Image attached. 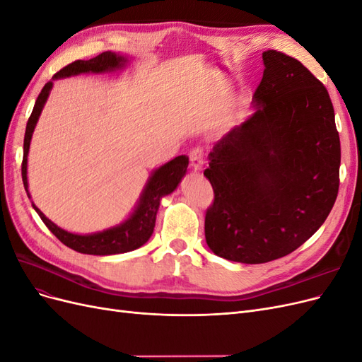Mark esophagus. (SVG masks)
I'll return each mask as SVG.
<instances>
[{"label":"esophagus","mask_w":362,"mask_h":362,"mask_svg":"<svg viewBox=\"0 0 362 362\" xmlns=\"http://www.w3.org/2000/svg\"><path fill=\"white\" fill-rule=\"evenodd\" d=\"M190 166L194 169V170H201L202 164H204V152H202V148H193L190 151Z\"/></svg>","instance_id":"34e87169"}]
</instances>
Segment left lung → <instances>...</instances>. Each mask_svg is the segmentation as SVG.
<instances>
[{"label":"left lung","mask_w":362,"mask_h":362,"mask_svg":"<svg viewBox=\"0 0 362 362\" xmlns=\"http://www.w3.org/2000/svg\"><path fill=\"white\" fill-rule=\"evenodd\" d=\"M257 107L210 152L205 240L217 257L261 264L302 246L335 204L341 148L326 87L276 49L262 52Z\"/></svg>","instance_id":"obj_1"}]
</instances>
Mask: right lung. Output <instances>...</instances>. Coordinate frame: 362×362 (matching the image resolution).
I'll return each mask as SVG.
<instances>
[{
  "instance_id": "1",
  "label": "right lung",
  "mask_w": 362,
  "mask_h": 362,
  "mask_svg": "<svg viewBox=\"0 0 362 362\" xmlns=\"http://www.w3.org/2000/svg\"><path fill=\"white\" fill-rule=\"evenodd\" d=\"M127 57L117 56L112 51H105L100 56H96L90 60H76L72 62L68 66H64L52 76V80L64 78V76H72L84 72H107L115 71L125 66ZM52 80L43 86L42 92L39 93L35 108H33L31 116L27 122L25 128V137H24V158H23V182L27 192V196L31 199L28 193V181H27V156L30 149V141L33 131L37 124V119L42 113V108L45 105L48 95L52 89ZM189 166V157L180 156L170 160L169 163L163 164L158 169L152 172L149 177L144 192L140 194V199L137 202L136 210L133 211L125 222L117 226L108 228L105 231L95 233V234H72L59 228L56 223H52L49 218L43 214L39 208L33 204L42 222L48 226L49 231L56 235L63 245L68 247L80 252V254H89V255H115V254H125V252L134 250L140 246H144L149 237L154 233L156 226V217L160 206V201L163 196L172 193L178 187L182 177L185 175Z\"/></svg>"
}]
</instances>
